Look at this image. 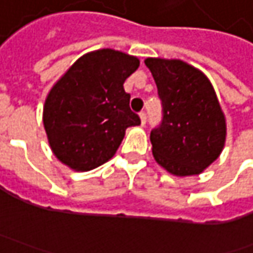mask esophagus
<instances>
[{
  "label": "esophagus",
  "mask_w": 253,
  "mask_h": 253,
  "mask_svg": "<svg viewBox=\"0 0 253 253\" xmlns=\"http://www.w3.org/2000/svg\"><path fill=\"white\" fill-rule=\"evenodd\" d=\"M139 118H141V125L143 126V125L146 124V112L142 111L141 114H139Z\"/></svg>",
  "instance_id": "1"
}]
</instances>
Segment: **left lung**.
I'll use <instances>...</instances> for the list:
<instances>
[{"mask_svg": "<svg viewBox=\"0 0 253 253\" xmlns=\"http://www.w3.org/2000/svg\"><path fill=\"white\" fill-rule=\"evenodd\" d=\"M162 101L161 125L151 132L152 153L174 176L200 174L222 152L227 124L212 84L177 59L148 57Z\"/></svg>", "mask_w": 253, "mask_h": 253, "instance_id": "1", "label": "left lung"}]
</instances>
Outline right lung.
<instances>
[{"instance_id":"obj_1","label":"right lung","mask_w":253,"mask_h":253,"mask_svg":"<svg viewBox=\"0 0 253 253\" xmlns=\"http://www.w3.org/2000/svg\"><path fill=\"white\" fill-rule=\"evenodd\" d=\"M139 59L114 49L83 54L56 82L43 105V125L54 156L76 171L108 162L125 131L139 125L125 80Z\"/></svg>"}]
</instances>
